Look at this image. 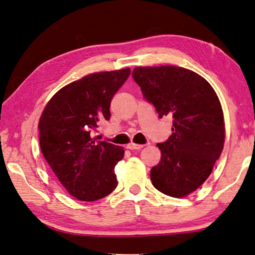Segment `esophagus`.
<instances>
[{
    "mask_svg": "<svg viewBox=\"0 0 255 255\" xmlns=\"http://www.w3.org/2000/svg\"><path fill=\"white\" fill-rule=\"evenodd\" d=\"M143 145H139V143H135V142H130L127 145V148L130 150H136V149H141Z\"/></svg>",
    "mask_w": 255,
    "mask_h": 255,
    "instance_id": "1",
    "label": "esophagus"
}]
</instances>
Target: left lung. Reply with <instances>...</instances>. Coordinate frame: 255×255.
Instances as JSON below:
<instances>
[{
    "instance_id": "obj_1",
    "label": "left lung",
    "mask_w": 255,
    "mask_h": 255,
    "mask_svg": "<svg viewBox=\"0 0 255 255\" xmlns=\"http://www.w3.org/2000/svg\"><path fill=\"white\" fill-rule=\"evenodd\" d=\"M132 77L159 118H174L172 135L157 143L161 156L150 170L151 183L165 195L187 196L207 179L223 150L219 97L204 78L182 67H137Z\"/></svg>"
}]
</instances>
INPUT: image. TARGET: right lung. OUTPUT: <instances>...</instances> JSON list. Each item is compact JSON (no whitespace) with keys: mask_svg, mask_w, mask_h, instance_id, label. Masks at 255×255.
<instances>
[{"mask_svg":"<svg viewBox=\"0 0 255 255\" xmlns=\"http://www.w3.org/2000/svg\"><path fill=\"white\" fill-rule=\"evenodd\" d=\"M130 75V69L96 72L61 88L39 120L44 159L67 192L92 202L117 187L115 166L124 148L92 137L98 125L110 118V103Z\"/></svg>","mask_w":255,"mask_h":255,"instance_id":"right-lung-1","label":"right lung"}]
</instances>
